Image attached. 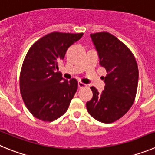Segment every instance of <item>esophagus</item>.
<instances>
[{"instance_id":"1","label":"esophagus","mask_w":155,"mask_h":155,"mask_svg":"<svg viewBox=\"0 0 155 155\" xmlns=\"http://www.w3.org/2000/svg\"><path fill=\"white\" fill-rule=\"evenodd\" d=\"M78 86H79V88H83L87 86V85L84 84V83H82V82H79V83H78Z\"/></svg>"}]
</instances>
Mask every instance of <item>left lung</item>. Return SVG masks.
Returning <instances> with one entry per match:
<instances>
[{
  "instance_id": "left-lung-1",
  "label": "left lung",
  "mask_w": 155,
  "mask_h": 155,
  "mask_svg": "<svg viewBox=\"0 0 155 155\" xmlns=\"http://www.w3.org/2000/svg\"><path fill=\"white\" fill-rule=\"evenodd\" d=\"M100 58L107 70L104 90L91 87L93 98L86 103L89 114L97 120L110 124L124 115L133 105L138 84V67L131 51L108 32L90 35Z\"/></svg>"
}]
</instances>
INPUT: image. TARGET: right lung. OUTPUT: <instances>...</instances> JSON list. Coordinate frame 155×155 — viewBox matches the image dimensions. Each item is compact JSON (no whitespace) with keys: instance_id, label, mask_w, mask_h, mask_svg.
<instances>
[{"instance_id":"obj_1","label":"right lung","mask_w":155,"mask_h":155,"mask_svg":"<svg viewBox=\"0 0 155 155\" xmlns=\"http://www.w3.org/2000/svg\"><path fill=\"white\" fill-rule=\"evenodd\" d=\"M83 33L52 32L43 36L28 51L20 75L24 103L35 117L51 122L63 115L78 89L76 79H64L58 63Z\"/></svg>"}]
</instances>
